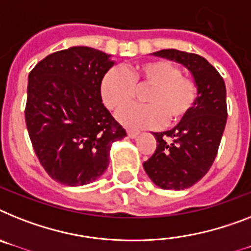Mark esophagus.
<instances>
[{"mask_svg": "<svg viewBox=\"0 0 251 251\" xmlns=\"http://www.w3.org/2000/svg\"><path fill=\"white\" fill-rule=\"evenodd\" d=\"M126 132H127V136H129V138H136V136L139 135V131H136V130L127 129Z\"/></svg>", "mask_w": 251, "mask_h": 251, "instance_id": "obj_1", "label": "esophagus"}]
</instances>
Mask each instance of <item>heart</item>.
I'll list each match as a JSON object with an SVG mask.
<instances>
[{"mask_svg":"<svg viewBox=\"0 0 251 251\" xmlns=\"http://www.w3.org/2000/svg\"><path fill=\"white\" fill-rule=\"evenodd\" d=\"M151 85L145 95L148 105L132 106L119 113V120L132 129H153L162 124L177 125L193 111L198 100V84L181 75L170 61H147L125 70L111 69L100 81V96L107 107L120 111L135 98V86Z\"/></svg>","mask_w":251,"mask_h":251,"instance_id":"1","label":"heart"}]
</instances>
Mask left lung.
I'll list each match as a JSON object with an SVG mask.
<instances>
[{"label": "left lung", "mask_w": 251, "mask_h": 251, "mask_svg": "<svg viewBox=\"0 0 251 251\" xmlns=\"http://www.w3.org/2000/svg\"><path fill=\"white\" fill-rule=\"evenodd\" d=\"M153 54L184 65L199 90L197 103L184 121L168 131L153 132L157 148L143 163L157 186L184 190L203 178L213 165L227 121L226 85L220 73L199 54L177 50Z\"/></svg>", "instance_id": "1"}]
</instances>
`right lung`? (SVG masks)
Returning <instances> with one entry per match:
<instances>
[{
	"instance_id": "add662e5",
	"label": "right lung",
	"mask_w": 251,
	"mask_h": 251,
	"mask_svg": "<svg viewBox=\"0 0 251 251\" xmlns=\"http://www.w3.org/2000/svg\"><path fill=\"white\" fill-rule=\"evenodd\" d=\"M111 56L71 47L39 61L29 74L25 122L35 154L50 177L67 186L93 182L125 129L103 106L100 81Z\"/></svg>"
}]
</instances>
